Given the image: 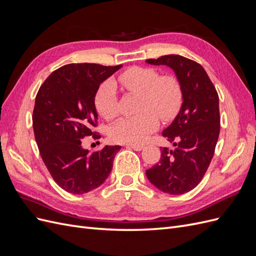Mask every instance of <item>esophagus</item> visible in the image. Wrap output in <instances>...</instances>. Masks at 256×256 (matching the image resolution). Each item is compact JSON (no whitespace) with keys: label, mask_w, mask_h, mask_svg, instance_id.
I'll return each instance as SVG.
<instances>
[{"label":"esophagus","mask_w":256,"mask_h":256,"mask_svg":"<svg viewBox=\"0 0 256 256\" xmlns=\"http://www.w3.org/2000/svg\"><path fill=\"white\" fill-rule=\"evenodd\" d=\"M129 148H132L134 150H143V146L140 144H128L127 145Z\"/></svg>","instance_id":"esophagus-1"}]
</instances>
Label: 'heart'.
Instances as JSON below:
<instances>
[{
    "instance_id": "obj_1",
    "label": "heart",
    "mask_w": 256,
    "mask_h": 256,
    "mask_svg": "<svg viewBox=\"0 0 256 256\" xmlns=\"http://www.w3.org/2000/svg\"><path fill=\"white\" fill-rule=\"evenodd\" d=\"M122 86L141 97L138 112L132 118H122L109 128L113 142L140 144L159 127V118L168 122L180 113L184 102V90L174 74H161L154 68L134 66L118 78ZM94 104L104 120H113L118 113V102L114 84L106 81L96 92Z\"/></svg>"
}]
</instances>
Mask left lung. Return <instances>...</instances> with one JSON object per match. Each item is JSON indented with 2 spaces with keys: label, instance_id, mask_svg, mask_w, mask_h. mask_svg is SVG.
<instances>
[{
  "label": "left lung",
  "instance_id": "8db88e82",
  "mask_svg": "<svg viewBox=\"0 0 256 256\" xmlns=\"http://www.w3.org/2000/svg\"><path fill=\"white\" fill-rule=\"evenodd\" d=\"M146 62L174 69L184 90L182 109L162 134L175 150L162 147L159 162L147 170L146 176L159 190L182 194L203 180L214 157L220 134L218 92L196 60L170 54Z\"/></svg>",
  "mask_w": 256,
  "mask_h": 256
}]
</instances>
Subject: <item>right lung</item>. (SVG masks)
I'll return each instance as SVG.
<instances>
[{"mask_svg": "<svg viewBox=\"0 0 256 256\" xmlns=\"http://www.w3.org/2000/svg\"><path fill=\"white\" fill-rule=\"evenodd\" d=\"M122 67L68 64L54 70L38 90L33 129L40 154L53 180L62 189L83 194L102 184L109 176L120 146L106 145L90 152L82 138H100L94 104L96 92Z\"/></svg>", "mask_w": 256, "mask_h": 256, "instance_id": "1", "label": "right lung"}]
</instances>
